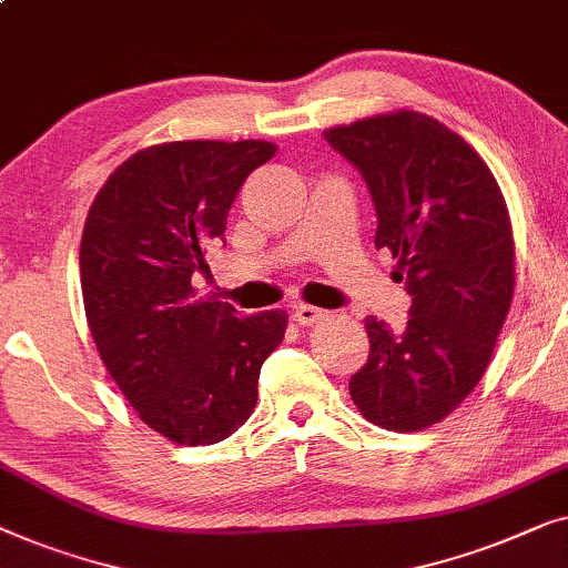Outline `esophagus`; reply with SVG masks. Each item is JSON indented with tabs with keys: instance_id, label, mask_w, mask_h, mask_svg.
<instances>
[{
	"instance_id": "obj_1",
	"label": "esophagus",
	"mask_w": 568,
	"mask_h": 568,
	"mask_svg": "<svg viewBox=\"0 0 568 568\" xmlns=\"http://www.w3.org/2000/svg\"><path fill=\"white\" fill-rule=\"evenodd\" d=\"M326 318V311L316 308V306H308V303H301V306L293 308V322H298L301 326H314Z\"/></svg>"
}]
</instances>
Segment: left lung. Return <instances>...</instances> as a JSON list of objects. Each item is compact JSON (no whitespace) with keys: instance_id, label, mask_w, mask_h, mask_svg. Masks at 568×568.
<instances>
[{"instance_id":"obj_1","label":"left lung","mask_w":568,"mask_h":568,"mask_svg":"<svg viewBox=\"0 0 568 568\" xmlns=\"http://www.w3.org/2000/svg\"><path fill=\"white\" fill-rule=\"evenodd\" d=\"M371 187L375 246L412 295L404 334L365 318L371 355L349 378L363 417L419 433L466 402L491 363L515 293L505 195L476 149L417 110L326 128Z\"/></svg>"}]
</instances>
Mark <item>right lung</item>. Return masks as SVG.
<instances>
[{"label": "right lung", "mask_w": 568, "mask_h": 568, "mask_svg": "<svg viewBox=\"0 0 568 568\" xmlns=\"http://www.w3.org/2000/svg\"><path fill=\"white\" fill-rule=\"evenodd\" d=\"M275 151L270 141L154 143L110 174L87 213L79 273L94 347L141 422L170 443L234 435L285 337V311L239 316L193 287L239 187Z\"/></svg>", "instance_id": "right-lung-1"}]
</instances>
